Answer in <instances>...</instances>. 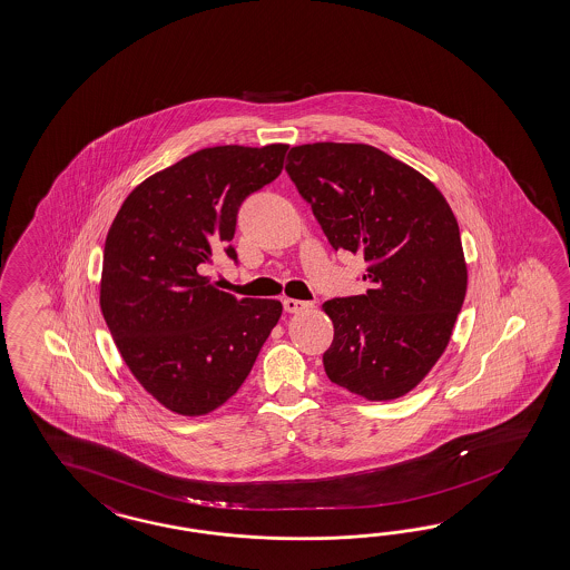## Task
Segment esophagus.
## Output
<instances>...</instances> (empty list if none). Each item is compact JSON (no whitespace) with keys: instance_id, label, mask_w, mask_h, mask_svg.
Returning a JSON list of instances; mask_svg holds the SVG:
<instances>
[{"instance_id":"34e87169","label":"esophagus","mask_w":570,"mask_h":570,"mask_svg":"<svg viewBox=\"0 0 570 570\" xmlns=\"http://www.w3.org/2000/svg\"><path fill=\"white\" fill-rule=\"evenodd\" d=\"M311 303H305V301H296V298H284V308L288 311V313H301V311H305L308 308Z\"/></svg>"}]
</instances>
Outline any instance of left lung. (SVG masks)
<instances>
[{"label": "left lung", "instance_id": "8db88e82", "mask_svg": "<svg viewBox=\"0 0 570 570\" xmlns=\"http://www.w3.org/2000/svg\"><path fill=\"white\" fill-rule=\"evenodd\" d=\"M286 170L335 250L361 253L371 291L334 298L330 381L368 402L416 389L443 356L468 291L458 218L436 185L368 144L294 146Z\"/></svg>", "mask_w": 570, "mask_h": 570}]
</instances>
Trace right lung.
I'll return each instance as SVG.
<instances>
[{
  "mask_svg": "<svg viewBox=\"0 0 570 570\" xmlns=\"http://www.w3.org/2000/svg\"><path fill=\"white\" fill-rule=\"evenodd\" d=\"M288 144L214 146L154 173L112 220L100 311L139 385L179 416H206L235 395L282 315L274 298L218 291L202 267L226 247L247 195L274 181Z\"/></svg>",
  "mask_w": 570,
  "mask_h": 570,
  "instance_id": "add662e5",
  "label": "right lung"
}]
</instances>
